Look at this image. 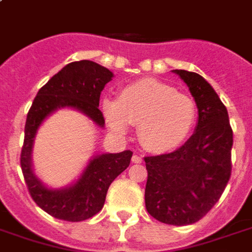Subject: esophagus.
<instances>
[{
	"mask_svg": "<svg viewBox=\"0 0 252 252\" xmlns=\"http://www.w3.org/2000/svg\"><path fill=\"white\" fill-rule=\"evenodd\" d=\"M132 162H133V163H142L143 158L140 155H136V154H135V155L132 157Z\"/></svg>",
	"mask_w": 252,
	"mask_h": 252,
	"instance_id": "obj_1",
	"label": "esophagus"
}]
</instances>
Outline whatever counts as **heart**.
<instances>
[{
	"label": "heart",
	"mask_w": 252,
	"mask_h": 252,
	"mask_svg": "<svg viewBox=\"0 0 252 252\" xmlns=\"http://www.w3.org/2000/svg\"><path fill=\"white\" fill-rule=\"evenodd\" d=\"M102 110L116 133H126L131 124H139V139L153 153H169L180 147L195 123L194 101L154 79L124 88L117 101L105 99Z\"/></svg>",
	"instance_id": "obj_1"
}]
</instances>
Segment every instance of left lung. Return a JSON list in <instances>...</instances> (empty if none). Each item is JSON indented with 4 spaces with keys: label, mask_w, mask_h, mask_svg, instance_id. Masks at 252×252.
Listing matches in <instances>:
<instances>
[{
    "label": "left lung",
    "mask_w": 252,
    "mask_h": 252,
    "mask_svg": "<svg viewBox=\"0 0 252 252\" xmlns=\"http://www.w3.org/2000/svg\"><path fill=\"white\" fill-rule=\"evenodd\" d=\"M198 109L194 133L174 153L146 157V209L159 221L189 225L211 211L231 177L232 129L227 108L200 74L173 70Z\"/></svg>",
    "instance_id": "obj_1"
}]
</instances>
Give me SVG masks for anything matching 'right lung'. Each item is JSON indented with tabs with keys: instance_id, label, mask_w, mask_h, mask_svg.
Returning a JSON list of instances; mask_svg holds the SVG:
<instances>
[{
	"instance_id": "add662e5",
	"label": "right lung",
	"mask_w": 252,
	"mask_h": 252,
	"mask_svg": "<svg viewBox=\"0 0 252 252\" xmlns=\"http://www.w3.org/2000/svg\"><path fill=\"white\" fill-rule=\"evenodd\" d=\"M112 78L113 72L92 61L68 63L37 92L27 115L20 158L23 175L33 201L55 219L83 221L97 215L104 206L110 184L129 166L132 151L93 155L75 182L52 189L33 171L32 150L36 133L48 116L62 108L78 110L104 128V116L98 109L99 95Z\"/></svg>"
}]
</instances>
